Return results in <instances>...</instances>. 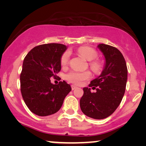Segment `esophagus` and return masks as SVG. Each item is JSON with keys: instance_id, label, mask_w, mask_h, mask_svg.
I'll list each match as a JSON object with an SVG mask.
<instances>
[{"instance_id": "34e87169", "label": "esophagus", "mask_w": 146, "mask_h": 146, "mask_svg": "<svg viewBox=\"0 0 146 146\" xmlns=\"http://www.w3.org/2000/svg\"><path fill=\"white\" fill-rule=\"evenodd\" d=\"M71 87H72V90H75L76 88H77V87L74 85H72Z\"/></svg>"}]
</instances>
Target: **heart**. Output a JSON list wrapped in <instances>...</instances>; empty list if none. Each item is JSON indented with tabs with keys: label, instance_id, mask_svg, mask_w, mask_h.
<instances>
[{
	"label": "heart",
	"instance_id": "obj_1",
	"mask_svg": "<svg viewBox=\"0 0 146 146\" xmlns=\"http://www.w3.org/2000/svg\"><path fill=\"white\" fill-rule=\"evenodd\" d=\"M78 52L82 56L88 61H92L96 59L98 56V52L92 48L88 46H81L78 49ZM70 59V52L66 51L63 54L61 57V64L63 66H66L68 64ZM90 68L96 73H98L102 69V64L98 61H92L90 63ZM91 76L90 73L89 72H78L72 71L66 75V78L71 82L80 84L83 81L89 79Z\"/></svg>",
	"mask_w": 146,
	"mask_h": 146
}]
</instances>
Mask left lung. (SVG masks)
I'll list each match as a JSON object with an SVG mask.
<instances>
[{
  "label": "left lung",
  "instance_id": "obj_1",
  "mask_svg": "<svg viewBox=\"0 0 146 146\" xmlns=\"http://www.w3.org/2000/svg\"><path fill=\"white\" fill-rule=\"evenodd\" d=\"M97 47L104 56L103 70L91 81L89 88H84L80 106L86 115L102 119L112 114L121 103L126 86L127 69L118 49L104 44H99ZM90 87H97V92L91 93Z\"/></svg>",
  "mask_w": 146,
  "mask_h": 146
}]
</instances>
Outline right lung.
<instances>
[{
  "label": "right lung",
  "mask_w": 146,
  "mask_h": 146,
  "mask_svg": "<svg viewBox=\"0 0 146 146\" xmlns=\"http://www.w3.org/2000/svg\"><path fill=\"white\" fill-rule=\"evenodd\" d=\"M67 50L61 44H45L33 48L26 56L20 80L23 100L30 110L39 116L56 113L72 90L64 80L53 84L50 78L61 70V57Z\"/></svg>",
  "instance_id": "1"
}]
</instances>
